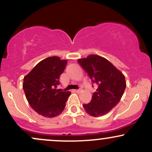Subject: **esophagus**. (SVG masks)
<instances>
[{"instance_id":"1","label":"esophagus","mask_w":152,"mask_h":152,"mask_svg":"<svg viewBox=\"0 0 152 152\" xmlns=\"http://www.w3.org/2000/svg\"><path fill=\"white\" fill-rule=\"evenodd\" d=\"M81 91H82L81 88H79V89H76V90H75L74 91H75V92H76V93H80V92H81Z\"/></svg>"}]
</instances>
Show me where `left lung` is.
Here are the masks:
<instances>
[{"mask_svg":"<svg viewBox=\"0 0 152 152\" xmlns=\"http://www.w3.org/2000/svg\"><path fill=\"white\" fill-rule=\"evenodd\" d=\"M78 63L98 85L90 103L83 104L85 111L94 117L106 114L121 100L126 86L124 76L107 59L97 55L78 59Z\"/></svg>","mask_w":152,"mask_h":152,"instance_id":"left-lung-1","label":"left lung"}]
</instances>
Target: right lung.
<instances>
[{
  "label": "right lung",
  "mask_w": 152,
  "mask_h": 152,
  "mask_svg": "<svg viewBox=\"0 0 152 152\" xmlns=\"http://www.w3.org/2000/svg\"><path fill=\"white\" fill-rule=\"evenodd\" d=\"M67 61L48 57L40 61L23 78V88L30 106L41 116L53 118L64 111L71 93L57 89Z\"/></svg>",
  "instance_id": "1"
}]
</instances>
